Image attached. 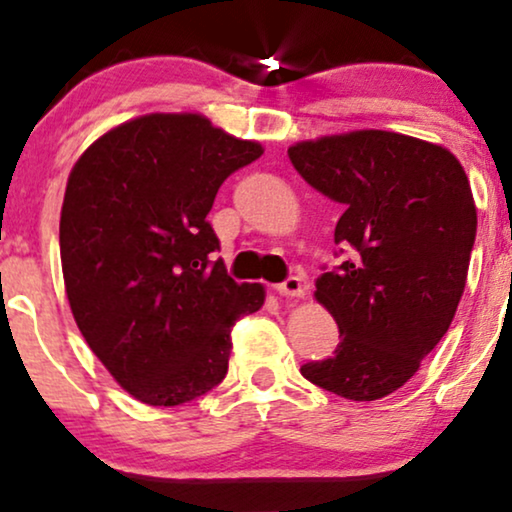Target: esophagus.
I'll use <instances>...</instances> for the list:
<instances>
[{"label": "esophagus", "instance_id": "obj_1", "mask_svg": "<svg viewBox=\"0 0 512 512\" xmlns=\"http://www.w3.org/2000/svg\"><path fill=\"white\" fill-rule=\"evenodd\" d=\"M276 293L283 297H304V293H307V286H304V281L300 276H288L286 281L278 283Z\"/></svg>", "mask_w": 512, "mask_h": 512}]
</instances>
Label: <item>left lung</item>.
<instances>
[{
	"label": "left lung",
	"instance_id": "8db88e82",
	"mask_svg": "<svg viewBox=\"0 0 512 512\" xmlns=\"http://www.w3.org/2000/svg\"><path fill=\"white\" fill-rule=\"evenodd\" d=\"M312 189L342 205L338 267L316 278L340 345L309 383L352 401L399 390L449 331L468 278L477 210L454 153L383 129L288 148Z\"/></svg>",
	"mask_w": 512,
	"mask_h": 512
}]
</instances>
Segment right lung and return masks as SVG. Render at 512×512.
<instances>
[{
  "label": "right lung",
  "mask_w": 512,
  "mask_h": 512,
  "mask_svg": "<svg viewBox=\"0 0 512 512\" xmlns=\"http://www.w3.org/2000/svg\"><path fill=\"white\" fill-rule=\"evenodd\" d=\"M262 146L196 113H153L96 139L68 177L61 267L77 328L148 406H179L224 380L231 328L264 304L215 257L219 186Z\"/></svg>",
  "instance_id": "obj_1"
}]
</instances>
